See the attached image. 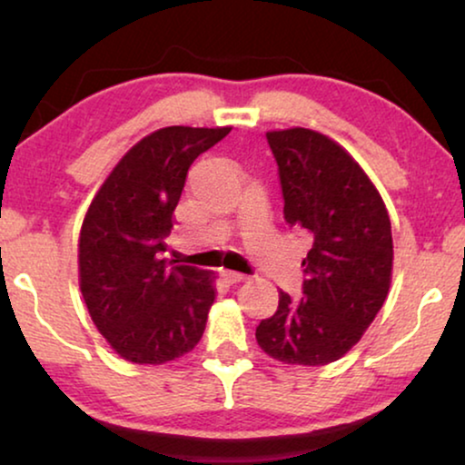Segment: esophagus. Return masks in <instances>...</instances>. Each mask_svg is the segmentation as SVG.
I'll use <instances>...</instances> for the list:
<instances>
[{
    "instance_id": "1",
    "label": "esophagus",
    "mask_w": 465,
    "mask_h": 465,
    "mask_svg": "<svg viewBox=\"0 0 465 465\" xmlns=\"http://www.w3.org/2000/svg\"><path fill=\"white\" fill-rule=\"evenodd\" d=\"M222 277H224L226 283H241L247 279V275H243V272H234V271H224L222 272Z\"/></svg>"
}]
</instances>
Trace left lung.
Masks as SVG:
<instances>
[{"mask_svg":"<svg viewBox=\"0 0 465 465\" xmlns=\"http://www.w3.org/2000/svg\"><path fill=\"white\" fill-rule=\"evenodd\" d=\"M283 190V218L309 234L302 298L279 292L256 341L272 360L326 366L361 339L391 283V222L379 190L349 152L322 133L269 131Z\"/></svg>","mask_w":465,"mask_h":465,"instance_id":"left-lung-1","label":"left lung"}]
</instances>
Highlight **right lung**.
Wrapping results in <instances>:
<instances>
[{"label": "right lung", "instance_id": "obj_1", "mask_svg": "<svg viewBox=\"0 0 465 465\" xmlns=\"http://www.w3.org/2000/svg\"><path fill=\"white\" fill-rule=\"evenodd\" d=\"M231 126H164L133 145L88 205L78 239L80 292L120 358L164 364L205 332L215 275L163 258L190 164Z\"/></svg>", "mask_w": 465, "mask_h": 465}]
</instances>
